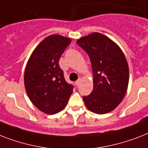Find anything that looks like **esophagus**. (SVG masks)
<instances>
[{"label":"esophagus","mask_w":148,"mask_h":148,"mask_svg":"<svg viewBox=\"0 0 148 148\" xmlns=\"http://www.w3.org/2000/svg\"><path fill=\"white\" fill-rule=\"evenodd\" d=\"M81 81H82V80H81V78H79L77 80L76 82H75V84L77 85V86H79V85L81 84Z\"/></svg>","instance_id":"esophagus-1"}]
</instances>
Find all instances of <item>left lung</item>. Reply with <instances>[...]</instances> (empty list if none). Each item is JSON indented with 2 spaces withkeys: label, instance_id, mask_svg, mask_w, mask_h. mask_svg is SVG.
<instances>
[{
  "label": "left lung",
  "instance_id": "8db88e82",
  "mask_svg": "<svg viewBox=\"0 0 148 148\" xmlns=\"http://www.w3.org/2000/svg\"><path fill=\"white\" fill-rule=\"evenodd\" d=\"M77 44L88 54L93 70V91L83 97L85 106L94 113H108L119 105L128 89L125 56L116 42L99 32L80 38Z\"/></svg>",
  "mask_w": 148,
  "mask_h": 148
}]
</instances>
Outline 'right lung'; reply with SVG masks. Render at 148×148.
<instances>
[{
    "instance_id": "right-lung-1",
    "label": "right lung",
    "mask_w": 148,
    "mask_h": 148,
    "mask_svg": "<svg viewBox=\"0 0 148 148\" xmlns=\"http://www.w3.org/2000/svg\"><path fill=\"white\" fill-rule=\"evenodd\" d=\"M71 39L51 35L43 39L31 54L24 73L26 93L33 105L52 115L65 107L74 86L66 82L59 59Z\"/></svg>"
}]
</instances>
